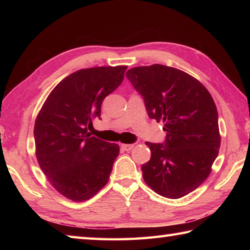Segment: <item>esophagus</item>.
Wrapping results in <instances>:
<instances>
[{
  "label": "esophagus",
  "instance_id": "esophagus-1",
  "mask_svg": "<svg viewBox=\"0 0 250 250\" xmlns=\"http://www.w3.org/2000/svg\"><path fill=\"white\" fill-rule=\"evenodd\" d=\"M134 147L133 144H121V148L125 151H130Z\"/></svg>",
  "mask_w": 250,
  "mask_h": 250
}]
</instances>
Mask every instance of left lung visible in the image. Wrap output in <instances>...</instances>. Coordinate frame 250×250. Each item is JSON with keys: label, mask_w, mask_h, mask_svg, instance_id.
I'll list each match as a JSON object with an SVG mask.
<instances>
[{"label": "left lung", "mask_w": 250, "mask_h": 250, "mask_svg": "<svg viewBox=\"0 0 250 250\" xmlns=\"http://www.w3.org/2000/svg\"><path fill=\"white\" fill-rule=\"evenodd\" d=\"M144 99L148 117L163 121L166 140L148 143L151 158L142 166L143 178L164 198L190 193L208 177L218 156V113L198 79L162 64L137 66L125 74Z\"/></svg>", "instance_id": "left-lung-1"}]
</instances>
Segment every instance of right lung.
I'll list each match as a JSON object with an SVG mask.
<instances>
[{
    "mask_svg": "<svg viewBox=\"0 0 250 250\" xmlns=\"http://www.w3.org/2000/svg\"><path fill=\"white\" fill-rule=\"evenodd\" d=\"M126 66L83 68L57 84L37 115L36 158L55 189L75 202L86 201L107 184L119 146L91 136L101 105L125 78Z\"/></svg>",
    "mask_w": 250,
    "mask_h": 250,
    "instance_id": "right-lung-1",
    "label": "right lung"
}]
</instances>
